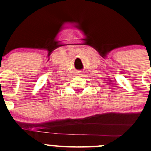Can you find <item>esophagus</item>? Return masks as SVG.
Returning <instances> with one entry per match:
<instances>
[{"label":"esophagus","mask_w":151,"mask_h":151,"mask_svg":"<svg viewBox=\"0 0 151 151\" xmlns=\"http://www.w3.org/2000/svg\"><path fill=\"white\" fill-rule=\"evenodd\" d=\"M83 72L82 71H78V76H83Z\"/></svg>","instance_id":"1"}]
</instances>
